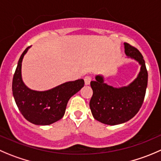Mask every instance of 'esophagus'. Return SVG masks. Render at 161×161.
Instances as JSON below:
<instances>
[{
    "label": "esophagus",
    "mask_w": 161,
    "mask_h": 161,
    "mask_svg": "<svg viewBox=\"0 0 161 161\" xmlns=\"http://www.w3.org/2000/svg\"><path fill=\"white\" fill-rule=\"evenodd\" d=\"M84 81H85L86 85H89L90 83V81H91V77L90 76H86L84 78Z\"/></svg>",
    "instance_id": "34e87169"
}]
</instances>
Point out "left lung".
Returning <instances> with one entry per match:
<instances>
[{
    "label": "left lung",
    "instance_id": "1",
    "mask_svg": "<svg viewBox=\"0 0 161 161\" xmlns=\"http://www.w3.org/2000/svg\"><path fill=\"white\" fill-rule=\"evenodd\" d=\"M127 58L138 62L140 71L137 77L125 86L114 87L104 82L101 75L90 82L93 96L90 108L93 118L107 125H118L133 118L142 107L148 83V72L141 53L133 46L124 43Z\"/></svg>",
    "mask_w": 161,
    "mask_h": 161
}]
</instances>
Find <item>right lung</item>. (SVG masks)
<instances>
[{"label":"right lung","instance_id":"1","mask_svg":"<svg viewBox=\"0 0 161 161\" xmlns=\"http://www.w3.org/2000/svg\"><path fill=\"white\" fill-rule=\"evenodd\" d=\"M27 47L18 61L12 80V93L19 110L26 120L39 126L50 125L64 116L70 98L84 86L83 79L64 82L49 90L30 89L22 78V62Z\"/></svg>","mask_w":161,"mask_h":161}]
</instances>
